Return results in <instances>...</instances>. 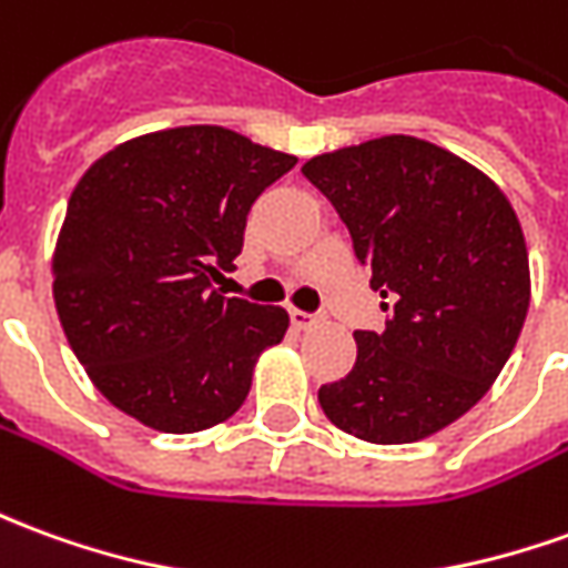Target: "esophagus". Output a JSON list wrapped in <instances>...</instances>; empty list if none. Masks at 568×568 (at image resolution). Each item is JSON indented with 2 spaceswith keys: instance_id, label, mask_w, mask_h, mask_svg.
<instances>
[{
  "instance_id": "esophagus-1",
  "label": "esophagus",
  "mask_w": 568,
  "mask_h": 568,
  "mask_svg": "<svg viewBox=\"0 0 568 568\" xmlns=\"http://www.w3.org/2000/svg\"><path fill=\"white\" fill-rule=\"evenodd\" d=\"M288 316H292V325H297V328H311L313 323H320V316H316V313L297 311V307H292V311H288Z\"/></svg>"
}]
</instances>
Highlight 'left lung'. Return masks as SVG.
Wrapping results in <instances>:
<instances>
[{"mask_svg": "<svg viewBox=\"0 0 568 568\" xmlns=\"http://www.w3.org/2000/svg\"><path fill=\"white\" fill-rule=\"evenodd\" d=\"M347 224L384 332H353L356 363L320 387L325 418L399 446L474 408L514 353L529 311V252L495 181L443 146L387 134L304 162Z\"/></svg>", "mask_w": 568, "mask_h": 568, "instance_id": "8db88e82", "label": "left lung"}]
</instances>
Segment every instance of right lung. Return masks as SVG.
<instances>
[{
	"mask_svg": "<svg viewBox=\"0 0 568 568\" xmlns=\"http://www.w3.org/2000/svg\"><path fill=\"white\" fill-rule=\"evenodd\" d=\"M295 156L221 125L113 146L82 174L54 248V307L94 387L162 434H196L243 406L288 313L227 297L245 221Z\"/></svg>",
	"mask_w": 568,
	"mask_h": 568,
	"instance_id": "1",
	"label": "right lung"
}]
</instances>
